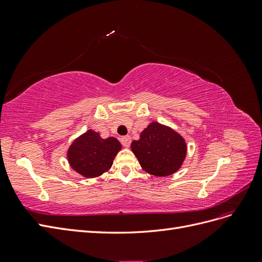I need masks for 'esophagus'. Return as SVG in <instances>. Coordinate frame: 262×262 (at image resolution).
Listing matches in <instances>:
<instances>
[{"label":"esophagus","instance_id":"esophagus-1","mask_svg":"<svg viewBox=\"0 0 262 262\" xmlns=\"http://www.w3.org/2000/svg\"><path fill=\"white\" fill-rule=\"evenodd\" d=\"M121 143L124 147H129L131 144V137L130 136H125L121 138Z\"/></svg>","mask_w":262,"mask_h":262}]
</instances>
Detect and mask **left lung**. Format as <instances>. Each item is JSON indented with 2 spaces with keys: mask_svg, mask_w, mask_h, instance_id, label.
<instances>
[{
  "mask_svg": "<svg viewBox=\"0 0 262 262\" xmlns=\"http://www.w3.org/2000/svg\"><path fill=\"white\" fill-rule=\"evenodd\" d=\"M131 149L141 167L157 177L170 176L179 170L187 155V143L178 132L160 122H150L133 141Z\"/></svg>",
  "mask_w": 262,
  "mask_h": 262,
  "instance_id": "obj_1",
  "label": "left lung"
}]
</instances>
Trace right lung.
I'll use <instances>...</instances> for the list:
<instances>
[{"mask_svg":"<svg viewBox=\"0 0 262 262\" xmlns=\"http://www.w3.org/2000/svg\"><path fill=\"white\" fill-rule=\"evenodd\" d=\"M121 149L116 138L102 139L90 129L70 145L67 157L71 168L86 178H96L112 168L114 158Z\"/></svg>","mask_w":262,"mask_h":262,"instance_id":"add662e5","label":"right lung"}]
</instances>
